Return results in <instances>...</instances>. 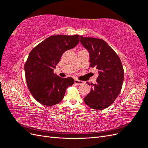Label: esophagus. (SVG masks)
Segmentation results:
<instances>
[{
	"mask_svg": "<svg viewBox=\"0 0 148 148\" xmlns=\"http://www.w3.org/2000/svg\"><path fill=\"white\" fill-rule=\"evenodd\" d=\"M83 82L82 81H80V80L78 79H75V84H77V85H79L82 84Z\"/></svg>",
	"mask_w": 148,
	"mask_h": 148,
	"instance_id": "1",
	"label": "esophagus"
}]
</instances>
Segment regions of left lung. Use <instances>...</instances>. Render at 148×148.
<instances>
[{
	"label": "left lung",
	"instance_id": "left-lung-1",
	"mask_svg": "<svg viewBox=\"0 0 148 148\" xmlns=\"http://www.w3.org/2000/svg\"><path fill=\"white\" fill-rule=\"evenodd\" d=\"M80 42L89 53V66L99 70L96 83L87 82L91 89L84 101L91 109L103 110L112 104L121 91L124 79L122 62L104 40L80 36Z\"/></svg>",
	"mask_w": 148,
	"mask_h": 148
}]
</instances>
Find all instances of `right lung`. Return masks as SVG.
<instances>
[{"label":"right lung","mask_w":148,"mask_h":148,"mask_svg":"<svg viewBox=\"0 0 148 148\" xmlns=\"http://www.w3.org/2000/svg\"><path fill=\"white\" fill-rule=\"evenodd\" d=\"M79 41V36L55 35L46 39L31 51L25 65L26 83L31 95L41 104L56 105L63 99L66 89L74 83L71 77L53 73L61 56Z\"/></svg>","instance_id":"add662e5"}]
</instances>
